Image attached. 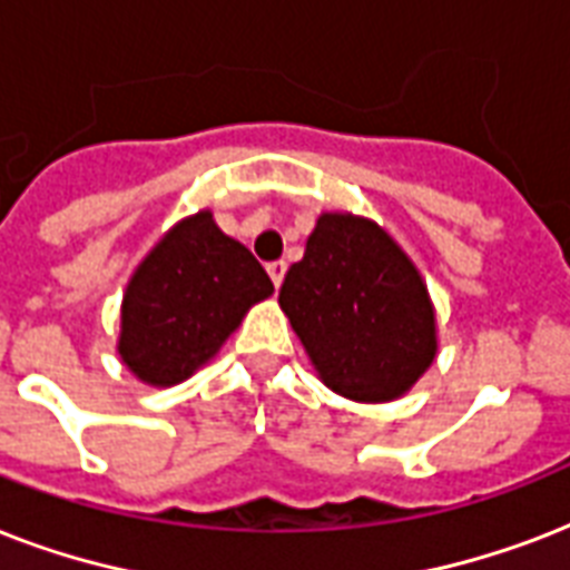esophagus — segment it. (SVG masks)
Masks as SVG:
<instances>
[{
	"label": "esophagus",
	"mask_w": 570,
	"mask_h": 570,
	"mask_svg": "<svg viewBox=\"0 0 570 570\" xmlns=\"http://www.w3.org/2000/svg\"><path fill=\"white\" fill-rule=\"evenodd\" d=\"M266 272H268V277H272V284L281 286L284 284V275H286V263L284 259H275V263H268Z\"/></svg>",
	"instance_id": "obj_1"
}]
</instances>
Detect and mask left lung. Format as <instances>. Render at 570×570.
Wrapping results in <instances>:
<instances>
[{
    "mask_svg": "<svg viewBox=\"0 0 570 570\" xmlns=\"http://www.w3.org/2000/svg\"><path fill=\"white\" fill-rule=\"evenodd\" d=\"M277 302L322 381L355 402L402 396L438 352L420 272L379 224L355 215H322Z\"/></svg>",
    "mask_w": 570,
    "mask_h": 570,
    "instance_id": "8db88e82",
    "label": "left lung"
}]
</instances>
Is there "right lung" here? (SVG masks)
Wrapping results in <instances>:
<instances>
[{"label":"right lung","mask_w":570,"mask_h":570,"mask_svg":"<svg viewBox=\"0 0 570 570\" xmlns=\"http://www.w3.org/2000/svg\"><path fill=\"white\" fill-rule=\"evenodd\" d=\"M275 293L254 254L215 227L180 222L136 268L120 311L118 352L147 384H177L222 348L250 304Z\"/></svg>","instance_id":"obj_1"}]
</instances>
